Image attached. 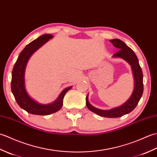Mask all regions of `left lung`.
Wrapping results in <instances>:
<instances>
[{"label":"left lung","mask_w":157,"mask_h":157,"mask_svg":"<svg viewBox=\"0 0 157 157\" xmlns=\"http://www.w3.org/2000/svg\"><path fill=\"white\" fill-rule=\"evenodd\" d=\"M110 42H112L115 47L119 49V51L113 56V57H118L124 59L132 66L133 75L134 78V91L128 101L124 104L119 107L112 109L111 110H102L93 106L90 104L88 96H86V106L90 111L99 116L104 117L115 118L128 114L136 108L142 96L144 86H143V74L142 69L140 66L137 56L133 51V50L127 46L121 40L113 39L111 40Z\"/></svg>","instance_id":"8db88e82"}]
</instances>
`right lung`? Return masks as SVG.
Wrapping results in <instances>:
<instances>
[{
	"label": "right lung",
	"instance_id": "obj_1",
	"mask_svg": "<svg viewBox=\"0 0 157 157\" xmlns=\"http://www.w3.org/2000/svg\"><path fill=\"white\" fill-rule=\"evenodd\" d=\"M52 37L51 34H44L29 43L19 54L13 69L11 85L13 94L20 107L33 115H48L58 111L62 107L63 98L66 92L72 88V86H70L63 90L58 98L48 105L37 102L29 96L25 90L24 74L29 59L33 53Z\"/></svg>",
	"mask_w": 157,
	"mask_h": 157
}]
</instances>
